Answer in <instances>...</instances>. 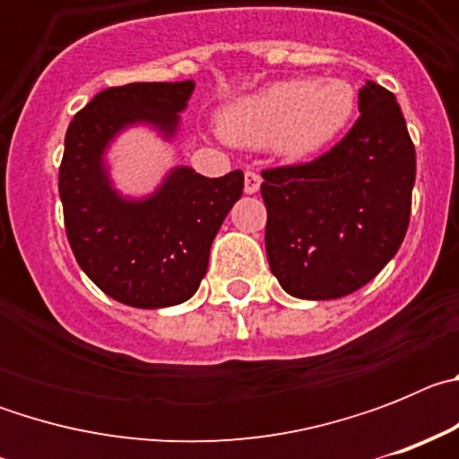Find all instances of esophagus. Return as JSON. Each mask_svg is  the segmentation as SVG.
<instances>
[{
  "label": "esophagus",
  "instance_id": "34e87169",
  "mask_svg": "<svg viewBox=\"0 0 459 459\" xmlns=\"http://www.w3.org/2000/svg\"><path fill=\"white\" fill-rule=\"evenodd\" d=\"M259 186H262V177H259V172H255V169H248L246 172V181H243V190L248 195L257 193Z\"/></svg>",
  "mask_w": 459,
  "mask_h": 459
}]
</instances>
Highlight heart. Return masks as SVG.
Wrapping results in <instances>:
<instances>
[{"label":"heart","mask_w":459,"mask_h":459,"mask_svg":"<svg viewBox=\"0 0 459 459\" xmlns=\"http://www.w3.org/2000/svg\"><path fill=\"white\" fill-rule=\"evenodd\" d=\"M356 108V93L342 80H280L237 100L221 115V131L230 142L264 147L307 158L340 135Z\"/></svg>","instance_id":"obj_1"}]
</instances>
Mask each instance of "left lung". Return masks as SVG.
<instances>
[{
  "label": "left lung",
  "instance_id": "1",
  "mask_svg": "<svg viewBox=\"0 0 459 459\" xmlns=\"http://www.w3.org/2000/svg\"><path fill=\"white\" fill-rule=\"evenodd\" d=\"M360 117L307 163L262 169L266 257L287 294L340 299L368 285L403 246L416 149L395 96L359 89Z\"/></svg>",
  "mask_w": 459,
  "mask_h": 459
}]
</instances>
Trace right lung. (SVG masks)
Wrapping results in <instances>:
<instances>
[{"label":"right lung","instance_id":"right-lung-1","mask_svg":"<svg viewBox=\"0 0 459 459\" xmlns=\"http://www.w3.org/2000/svg\"><path fill=\"white\" fill-rule=\"evenodd\" d=\"M193 89L190 80L108 87L68 124L59 165L68 243L93 285L126 306L188 301L206 273L211 243L241 197V169L209 179L179 168L144 202L121 200L109 188L100 165L109 137L133 121L174 133Z\"/></svg>","mask_w":459,"mask_h":459}]
</instances>
